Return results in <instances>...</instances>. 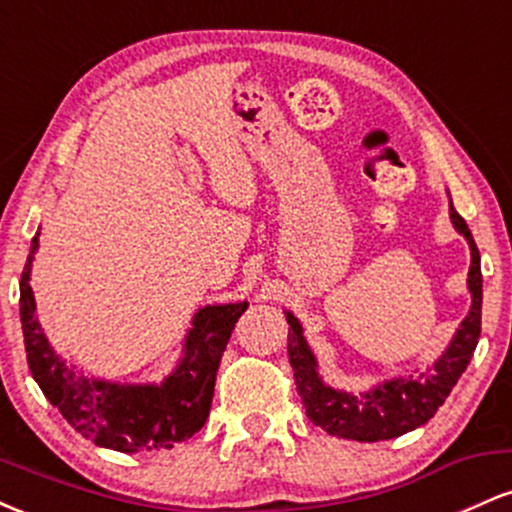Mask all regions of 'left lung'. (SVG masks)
Returning a JSON list of instances; mask_svg holds the SVG:
<instances>
[{
    "instance_id": "obj_1",
    "label": "left lung",
    "mask_w": 512,
    "mask_h": 512,
    "mask_svg": "<svg viewBox=\"0 0 512 512\" xmlns=\"http://www.w3.org/2000/svg\"><path fill=\"white\" fill-rule=\"evenodd\" d=\"M452 226L467 238L472 250V267H469V291H472V308L464 317L460 330L452 339L448 351L438 358L431 370L395 378L390 383L378 385L366 395H346L327 387L315 370V356L310 354L303 339V330L291 313L289 320V361L296 378V390L301 395L305 414L327 431L330 436L361 440V443H375V440L399 438L414 428L424 426L438 407H443L445 397L457 385L464 368L469 366L474 349H477L481 334V262L479 250L469 233L467 223L450 202Z\"/></svg>"
}]
</instances>
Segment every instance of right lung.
<instances>
[{
    "instance_id": "right-lung-1",
    "label": "right lung",
    "mask_w": 512,
    "mask_h": 512,
    "mask_svg": "<svg viewBox=\"0 0 512 512\" xmlns=\"http://www.w3.org/2000/svg\"><path fill=\"white\" fill-rule=\"evenodd\" d=\"M35 248L38 236L33 238L31 255L21 272V327L28 368L52 407L60 409L81 436L110 450H170L175 443L195 436L209 416L216 370L248 303L207 305L199 310L187 334L185 358L161 385L88 380L64 366L40 330L33 291L28 286Z\"/></svg>"
}]
</instances>
